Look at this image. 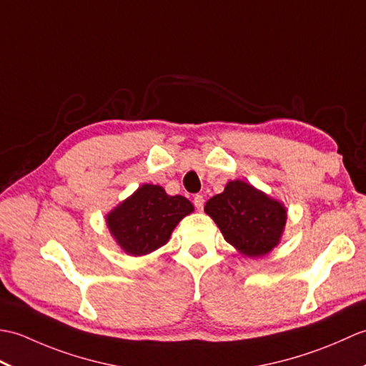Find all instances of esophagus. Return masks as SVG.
Masks as SVG:
<instances>
[{
  "mask_svg": "<svg viewBox=\"0 0 366 366\" xmlns=\"http://www.w3.org/2000/svg\"><path fill=\"white\" fill-rule=\"evenodd\" d=\"M193 204H195V207L198 209V211H203V207H204V198H203V195H195V197H193Z\"/></svg>",
  "mask_w": 366,
  "mask_h": 366,
  "instance_id": "34e87169",
  "label": "esophagus"
}]
</instances>
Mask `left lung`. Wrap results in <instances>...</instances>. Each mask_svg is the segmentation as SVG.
I'll list each match as a JSON object with an SVG mask.
<instances>
[{
  "instance_id": "left-lung-1",
  "label": "left lung",
  "mask_w": 366,
  "mask_h": 366,
  "mask_svg": "<svg viewBox=\"0 0 366 366\" xmlns=\"http://www.w3.org/2000/svg\"><path fill=\"white\" fill-rule=\"evenodd\" d=\"M228 244L250 258L277 247L286 224V207L244 181H229L204 206Z\"/></svg>"
}]
</instances>
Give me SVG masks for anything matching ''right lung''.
Wrapping results in <instances>:
<instances>
[{
	"label": "right lung",
	"instance_id": "right-lung-1",
	"mask_svg": "<svg viewBox=\"0 0 366 366\" xmlns=\"http://www.w3.org/2000/svg\"><path fill=\"white\" fill-rule=\"evenodd\" d=\"M192 212L187 198L169 197L160 185L143 184L107 214V227L124 252L143 256L165 245L176 224Z\"/></svg>",
	"mask_w": 366,
	"mask_h": 366
}]
</instances>
